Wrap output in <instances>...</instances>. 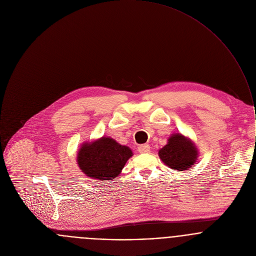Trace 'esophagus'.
Wrapping results in <instances>:
<instances>
[{
  "label": "esophagus",
  "instance_id": "obj_1",
  "mask_svg": "<svg viewBox=\"0 0 256 256\" xmlns=\"http://www.w3.org/2000/svg\"><path fill=\"white\" fill-rule=\"evenodd\" d=\"M138 151L140 153H149L150 152V146L148 144H144V145H140L138 147Z\"/></svg>",
  "mask_w": 256,
  "mask_h": 256
}]
</instances>
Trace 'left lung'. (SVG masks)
Returning a JSON list of instances; mask_svg holds the SVG:
<instances>
[{"instance_id": "left-lung-1", "label": "left lung", "mask_w": 256, "mask_h": 256, "mask_svg": "<svg viewBox=\"0 0 256 256\" xmlns=\"http://www.w3.org/2000/svg\"><path fill=\"white\" fill-rule=\"evenodd\" d=\"M162 162L172 170H186L196 165L198 150L196 144L180 133H172L167 144L159 150Z\"/></svg>"}]
</instances>
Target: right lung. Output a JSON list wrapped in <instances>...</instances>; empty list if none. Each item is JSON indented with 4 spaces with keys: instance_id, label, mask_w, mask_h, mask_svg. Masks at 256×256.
Segmentation results:
<instances>
[{
    "instance_id": "right-lung-1",
    "label": "right lung",
    "mask_w": 256,
    "mask_h": 256,
    "mask_svg": "<svg viewBox=\"0 0 256 256\" xmlns=\"http://www.w3.org/2000/svg\"><path fill=\"white\" fill-rule=\"evenodd\" d=\"M132 156L133 152L128 146L103 136L84 142L78 151L76 162L86 176L101 182L115 180Z\"/></svg>"
}]
</instances>
